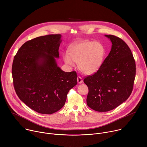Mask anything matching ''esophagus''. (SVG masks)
<instances>
[{"label":"esophagus","mask_w":147,"mask_h":147,"mask_svg":"<svg viewBox=\"0 0 147 147\" xmlns=\"http://www.w3.org/2000/svg\"><path fill=\"white\" fill-rule=\"evenodd\" d=\"M77 81H78V84H82L83 82V80L80 76H78L77 78Z\"/></svg>","instance_id":"1"}]
</instances>
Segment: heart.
Returning a JSON list of instances; mask_svg holds the SVG:
<instances>
[{"mask_svg": "<svg viewBox=\"0 0 147 147\" xmlns=\"http://www.w3.org/2000/svg\"><path fill=\"white\" fill-rule=\"evenodd\" d=\"M105 57L103 45L97 41H84L72 45L69 55L65 54L63 59L65 63L74 66L78 63L79 70L85 75H92L102 67Z\"/></svg>", "mask_w": 147, "mask_h": 147, "instance_id": "obj_1", "label": "heart"}]
</instances>
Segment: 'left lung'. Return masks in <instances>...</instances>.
<instances>
[{
  "instance_id": "obj_1",
  "label": "left lung",
  "mask_w": 147,
  "mask_h": 147,
  "mask_svg": "<svg viewBox=\"0 0 147 147\" xmlns=\"http://www.w3.org/2000/svg\"><path fill=\"white\" fill-rule=\"evenodd\" d=\"M105 36L112 43L111 51L100 69L84 80L89 89L87 105L100 112L115 109L128 98L136 71L135 60L127 44L118 37Z\"/></svg>"
}]
</instances>
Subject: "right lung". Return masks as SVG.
Returning a JSON list of instances; mask_svg holds the SVG:
<instances>
[{
  "label": "right lung",
  "instance_id": "right-lung-1",
  "mask_svg": "<svg viewBox=\"0 0 147 147\" xmlns=\"http://www.w3.org/2000/svg\"><path fill=\"white\" fill-rule=\"evenodd\" d=\"M61 34H50L26 42L12 65L16 94L28 107L51 115L65 105L71 89L77 84L75 71L65 72L58 67Z\"/></svg>",
  "mask_w": 147,
  "mask_h": 147
}]
</instances>
